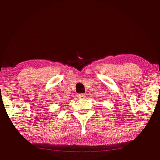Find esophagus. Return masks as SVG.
Segmentation results:
<instances>
[{
    "instance_id": "34e87169",
    "label": "esophagus",
    "mask_w": 160,
    "mask_h": 160,
    "mask_svg": "<svg viewBox=\"0 0 160 160\" xmlns=\"http://www.w3.org/2000/svg\"><path fill=\"white\" fill-rule=\"evenodd\" d=\"M77 98L79 99H84L85 98V95L84 93H79L77 95Z\"/></svg>"
}]
</instances>
